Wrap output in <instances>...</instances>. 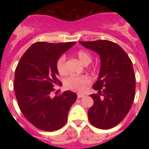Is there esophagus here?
<instances>
[{"label":"esophagus","mask_w":149,"mask_h":149,"mask_svg":"<svg viewBox=\"0 0 149 149\" xmlns=\"http://www.w3.org/2000/svg\"><path fill=\"white\" fill-rule=\"evenodd\" d=\"M83 97H84V95L80 94V93H78V94H77V98H83Z\"/></svg>","instance_id":"esophagus-1"}]
</instances>
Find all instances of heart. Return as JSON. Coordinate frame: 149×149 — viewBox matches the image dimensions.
Returning a JSON list of instances; mask_svg holds the SVG:
<instances>
[{
	"label": "heart",
	"mask_w": 149,
	"mask_h": 149,
	"mask_svg": "<svg viewBox=\"0 0 149 149\" xmlns=\"http://www.w3.org/2000/svg\"><path fill=\"white\" fill-rule=\"evenodd\" d=\"M79 60L84 64L88 65L92 61V56L90 54L84 50H80L76 54ZM56 69L60 74H66V68H65V56H61L56 62ZM90 82V79L86 75L82 76H71L68 77L65 81L64 85L65 88L75 92H84L86 89V86Z\"/></svg>",
	"instance_id": "heart-1"
}]
</instances>
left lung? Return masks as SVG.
I'll return each mask as SVG.
<instances>
[{
	"label": "left lung",
	"mask_w": 149,
	"mask_h": 149,
	"mask_svg": "<svg viewBox=\"0 0 149 149\" xmlns=\"http://www.w3.org/2000/svg\"><path fill=\"white\" fill-rule=\"evenodd\" d=\"M100 56L101 68L93 89L98 94L89 109L90 123L99 129L115 127L126 116L135 95V74L132 62L119 45L107 40L79 42Z\"/></svg>",
	"instance_id": "8db88e82"
}]
</instances>
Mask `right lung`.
I'll use <instances>...</instances> for the list:
<instances>
[{
  "instance_id": "obj_1",
  "label": "right lung",
  "mask_w": 149,
  "mask_h": 149,
  "mask_svg": "<svg viewBox=\"0 0 149 149\" xmlns=\"http://www.w3.org/2000/svg\"><path fill=\"white\" fill-rule=\"evenodd\" d=\"M75 43H34L24 54L15 68L14 89L18 107L26 119L42 131L61 128L77 99V95L69 90L51 96L54 86L61 83L57 78L56 62Z\"/></svg>"
}]
</instances>
